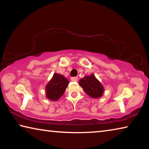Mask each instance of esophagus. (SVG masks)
Here are the masks:
<instances>
[{
  "mask_svg": "<svg viewBox=\"0 0 149 149\" xmlns=\"http://www.w3.org/2000/svg\"><path fill=\"white\" fill-rule=\"evenodd\" d=\"M71 80L73 81H77L78 78H77V77H72L71 78Z\"/></svg>",
  "mask_w": 149,
  "mask_h": 149,
  "instance_id": "esophagus-1",
  "label": "esophagus"
}]
</instances>
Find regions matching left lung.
I'll list each match as a JSON object with an SVG mask.
<instances>
[{
	"mask_svg": "<svg viewBox=\"0 0 149 149\" xmlns=\"http://www.w3.org/2000/svg\"><path fill=\"white\" fill-rule=\"evenodd\" d=\"M79 84L85 92L92 98H99L102 95L104 87L93 74L81 79Z\"/></svg>",
	"mask_w": 149,
	"mask_h": 149,
	"instance_id": "1",
	"label": "left lung"
}]
</instances>
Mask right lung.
<instances>
[{
  "label": "right lung",
  "instance_id": "right-lung-1",
  "mask_svg": "<svg viewBox=\"0 0 149 149\" xmlns=\"http://www.w3.org/2000/svg\"><path fill=\"white\" fill-rule=\"evenodd\" d=\"M69 83L64 76L55 73L46 86L47 97L53 101L59 99L64 93Z\"/></svg>",
  "mask_w": 149,
  "mask_h": 149
}]
</instances>
